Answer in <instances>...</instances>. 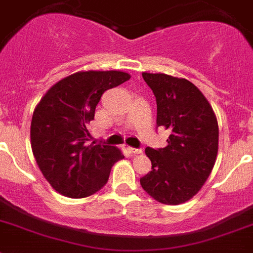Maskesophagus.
Wrapping results in <instances>:
<instances>
[{
  "mask_svg": "<svg viewBox=\"0 0 253 253\" xmlns=\"http://www.w3.org/2000/svg\"><path fill=\"white\" fill-rule=\"evenodd\" d=\"M128 150L130 151L131 154H141V153H143V150H141V149H135V148H131V146H128Z\"/></svg>",
  "mask_w": 253,
  "mask_h": 253,
  "instance_id": "34e87169",
  "label": "esophagus"
}]
</instances>
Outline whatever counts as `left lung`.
<instances>
[{
    "instance_id": "1",
    "label": "left lung",
    "mask_w": 253,
    "mask_h": 253,
    "mask_svg": "<svg viewBox=\"0 0 253 253\" xmlns=\"http://www.w3.org/2000/svg\"><path fill=\"white\" fill-rule=\"evenodd\" d=\"M156 98V125L170 131L163 149L146 148L151 171L140 185L165 205L186 203L200 191L215 165L218 125L205 95L185 78L143 73Z\"/></svg>"
}]
</instances>
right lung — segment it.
Returning <instances> with one entry per match:
<instances>
[{"label":"right lung","mask_w":253,"mask_h":253,"mask_svg":"<svg viewBox=\"0 0 253 253\" xmlns=\"http://www.w3.org/2000/svg\"><path fill=\"white\" fill-rule=\"evenodd\" d=\"M130 79L120 71L77 72L48 89L33 112L31 146L44 179L61 195L90 196L124 155L110 145H84L102 94Z\"/></svg>","instance_id":"add662e5"}]
</instances>
